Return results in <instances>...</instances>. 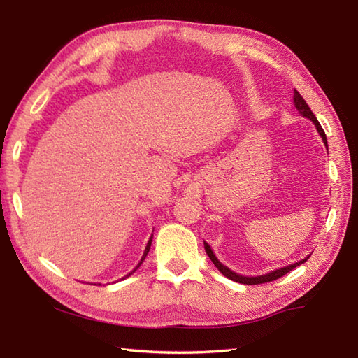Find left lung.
Masks as SVG:
<instances>
[{"mask_svg": "<svg viewBox=\"0 0 358 358\" xmlns=\"http://www.w3.org/2000/svg\"><path fill=\"white\" fill-rule=\"evenodd\" d=\"M294 106H296V108L299 110L300 115H303L305 117L311 119V121L314 122V125L317 127V130H319L320 136H322V139H323V142H324V145L328 147L327 134H324V131H323V129H322L320 122L317 121V117H315V116H314V113L311 112V108L308 107L306 101H305L303 98H301V94H300L297 90H294ZM203 246H205V251H206V254H208V257L211 259V262L214 264V266H216L222 274H224L225 277H228L229 280H234V282H237V283H243V285H260V283H266V282H273V280L280 279L282 275H285V274H288L289 271H292L294 268H297L299 265L305 264L306 259H308V257H306V259H303V260L297 262V264H292V265H289V266H285V268H280V269H275V271L269 273V274L257 275V277H243V275H241V274H236V273H233L231 269H228L227 266L222 265L220 262L216 259V256H214V254H213V251H211V248H210V245H208V243H205V242H203Z\"/></svg>", "mask_w": 358, "mask_h": 358, "instance_id": "8db88e82", "label": "left lung"}]
</instances>
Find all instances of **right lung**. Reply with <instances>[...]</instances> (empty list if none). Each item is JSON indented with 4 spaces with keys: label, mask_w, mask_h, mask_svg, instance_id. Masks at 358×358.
<instances>
[{
    "label": "right lung",
    "mask_w": 358,
    "mask_h": 358,
    "mask_svg": "<svg viewBox=\"0 0 358 358\" xmlns=\"http://www.w3.org/2000/svg\"><path fill=\"white\" fill-rule=\"evenodd\" d=\"M152 239H153V237H150V241H148V243H147V246H145V251H144V256H142V259H141V262H139V265L136 266V268H134L133 269V271L131 273H129V274H127L125 277H129V275H131L134 271H136V269L141 266V264H142V262H144V259H145V256H147V254H148V251H150V246H152Z\"/></svg>",
    "instance_id": "obj_1"
}]
</instances>
